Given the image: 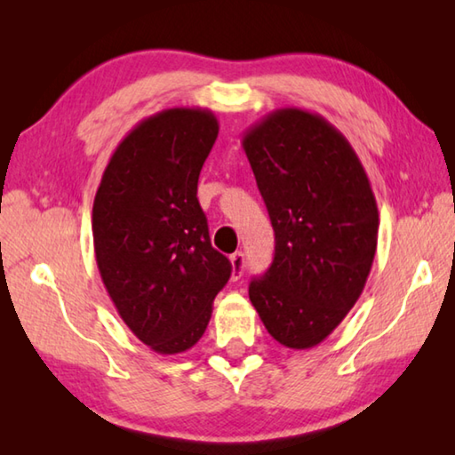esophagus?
Segmentation results:
<instances>
[{
    "label": "esophagus",
    "mask_w": 455,
    "mask_h": 455,
    "mask_svg": "<svg viewBox=\"0 0 455 455\" xmlns=\"http://www.w3.org/2000/svg\"><path fill=\"white\" fill-rule=\"evenodd\" d=\"M230 265H233V281H238L244 271V255L241 251L235 252V255H230Z\"/></svg>",
    "instance_id": "34e87169"
}]
</instances>
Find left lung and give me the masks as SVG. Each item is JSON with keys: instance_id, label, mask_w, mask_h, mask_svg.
<instances>
[{"instance_id": "1", "label": "left lung", "mask_w": 455, "mask_h": 455, "mask_svg": "<svg viewBox=\"0 0 455 455\" xmlns=\"http://www.w3.org/2000/svg\"><path fill=\"white\" fill-rule=\"evenodd\" d=\"M243 148L275 230V257L249 284L273 339L311 349L345 319L371 271L379 212L355 150L319 114L281 108Z\"/></svg>"}]
</instances>
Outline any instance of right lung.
Masks as SVG:
<instances>
[{
    "label": "right lung",
    "mask_w": 455,
    "mask_h": 455,
    "mask_svg": "<svg viewBox=\"0 0 455 455\" xmlns=\"http://www.w3.org/2000/svg\"><path fill=\"white\" fill-rule=\"evenodd\" d=\"M219 136L204 108H168L114 150L94 209L96 263L122 321L163 355L190 349L233 273L212 249L196 188Z\"/></svg>",
    "instance_id": "right-lung-1"
}]
</instances>
